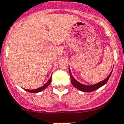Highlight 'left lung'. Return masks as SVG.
<instances>
[{"label":"left lung","mask_w":124,"mask_h":124,"mask_svg":"<svg viewBox=\"0 0 124 124\" xmlns=\"http://www.w3.org/2000/svg\"><path fill=\"white\" fill-rule=\"evenodd\" d=\"M69 71H70V78H71V82L73 86H74L76 88H77L78 89H79V90L81 91L87 92V93L97 90V89L100 88L101 87H102V86H104V84H106V83L108 81V80H109V78H110V75H111L112 74V71L110 72V74H109V75L104 80H103V81L97 83V84L89 86V85H85V84H81V83H80L78 81H76V80L74 78L73 75L71 74V70H70V68H69Z\"/></svg>","instance_id":"left-lung-1"}]
</instances>
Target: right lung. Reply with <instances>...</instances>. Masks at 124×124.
Listing matches in <instances>:
<instances>
[{
    "label": "right lung",
    "instance_id": "1",
    "mask_svg": "<svg viewBox=\"0 0 124 124\" xmlns=\"http://www.w3.org/2000/svg\"><path fill=\"white\" fill-rule=\"evenodd\" d=\"M51 76L50 77V78L49 79V80L47 81V83H46V84H45L43 86H41V87H39V88L38 89H33V90H30V89H25V91H27L29 92V93H39V92L41 91H43V89H45V88H46L48 86L50 85V84L51 83Z\"/></svg>",
    "mask_w": 124,
    "mask_h": 124
}]
</instances>
